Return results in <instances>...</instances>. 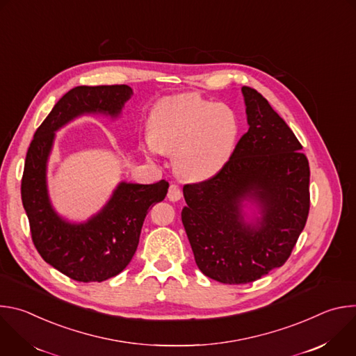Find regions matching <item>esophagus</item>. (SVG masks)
Listing matches in <instances>:
<instances>
[{
  "label": "esophagus",
  "mask_w": 356,
  "mask_h": 356,
  "mask_svg": "<svg viewBox=\"0 0 356 356\" xmlns=\"http://www.w3.org/2000/svg\"><path fill=\"white\" fill-rule=\"evenodd\" d=\"M181 195H183V193H181L180 187H179L177 184L172 183V184L169 186V190H168V198H169L170 201H177V200L181 198Z\"/></svg>",
  "instance_id": "1"
}]
</instances>
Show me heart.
I'll return each mask as SVG.
<instances>
[{
	"instance_id": "obj_1",
	"label": "heart",
	"mask_w": 356,
	"mask_h": 356,
	"mask_svg": "<svg viewBox=\"0 0 356 356\" xmlns=\"http://www.w3.org/2000/svg\"><path fill=\"white\" fill-rule=\"evenodd\" d=\"M147 128L145 146L149 154H175L173 165L179 176L204 180L229 161L239 120L229 106L187 92L156 103Z\"/></svg>"
}]
</instances>
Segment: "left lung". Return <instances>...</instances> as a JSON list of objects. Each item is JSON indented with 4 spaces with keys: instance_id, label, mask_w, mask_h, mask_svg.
<instances>
[{
    "instance_id": "left-lung-1",
    "label": "left lung",
    "mask_w": 356,
    "mask_h": 356,
    "mask_svg": "<svg viewBox=\"0 0 356 356\" xmlns=\"http://www.w3.org/2000/svg\"><path fill=\"white\" fill-rule=\"evenodd\" d=\"M249 129L214 176L183 187L181 221L198 269L225 284L280 268L310 211V166L301 143L255 88L242 87ZM255 197L263 220L246 225L240 201Z\"/></svg>"
}]
</instances>
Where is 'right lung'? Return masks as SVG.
<instances>
[{
	"mask_svg": "<svg viewBox=\"0 0 356 356\" xmlns=\"http://www.w3.org/2000/svg\"><path fill=\"white\" fill-rule=\"evenodd\" d=\"M131 94L127 84L72 88L36 129L26 152L21 197L32 242L44 262L76 282H103L128 266L147 210L166 197L169 183H121L98 216L86 224H69L50 207L46 193L44 170L54 132L84 113L118 115Z\"/></svg>",
	"mask_w": 356,
	"mask_h": 356,
	"instance_id": "right-lung-1",
	"label": "right lung"
}]
</instances>
